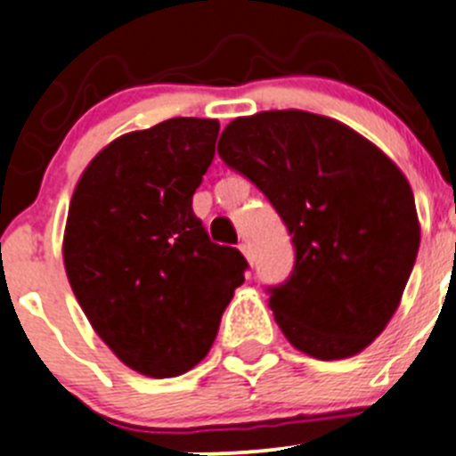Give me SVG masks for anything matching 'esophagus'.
<instances>
[{
  "label": "esophagus",
  "mask_w": 456,
  "mask_h": 456,
  "mask_svg": "<svg viewBox=\"0 0 456 456\" xmlns=\"http://www.w3.org/2000/svg\"><path fill=\"white\" fill-rule=\"evenodd\" d=\"M240 250H241V253H244L246 260H248L250 265H253V253H250V246L248 244H240Z\"/></svg>",
  "instance_id": "obj_1"
}]
</instances>
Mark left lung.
<instances>
[{
	"instance_id": "8db88e82",
	"label": "left lung",
	"mask_w": 456,
	"mask_h": 456,
	"mask_svg": "<svg viewBox=\"0 0 456 456\" xmlns=\"http://www.w3.org/2000/svg\"><path fill=\"white\" fill-rule=\"evenodd\" d=\"M221 160L271 200L296 248L269 307L294 348L332 362L362 353L398 310L420 224L400 167L332 117L265 110L237 117Z\"/></svg>"
}]
</instances>
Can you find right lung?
Returning <instances> with one entry per match:
<instances>
[{"label": "right lung", "instance_id": "1", "mask_svg": "<svg viewBox=\"0 0 456 456\" xmlns=\"http://www.w3.org/2000/svg\"><path fill=\"white\" fill-rule=\"evenodd\" d=\"M216 135L219 122L199 117L119 135L69 200L67 280L103 344L146 378L194 369L244 282V256L210 241L191 210Z\"/></svg>", "mask_w": 456, "mask_h": 456}]
</instances>
